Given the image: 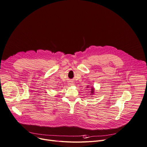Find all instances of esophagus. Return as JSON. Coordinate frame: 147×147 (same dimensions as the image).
<instances>
[{"label":"esophagus","instance_id":"obj_1","mask_svg":"<svg viewBox=\"0 0 147 147\" xmlns=\"http://www.w3.org/2000/svg\"><path fill=\"white\" fill-rule=\"evenodd\" d=\"M70 85H73V84H72V83H70Z\"/></svg>","mask_w":147,"mask_h":147}]
</instances>
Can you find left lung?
<instances>
[{
    "instance_id": "obj_1",
    "label": "left lung",
    "mask_w": 147,
    "mask_h": 147,
    "mask_svg": "<svg viewBox=\"0 0 147 147\" xmlns=\"http://www.w3.org/2000/svg\"><path fill=\"white\" fill-rule=\"evenodd\" d=\"M91 90H92V91H91V93H93V92H94V90H93V88H92V89H91Z\"/></svg>"
}]
</instances>
